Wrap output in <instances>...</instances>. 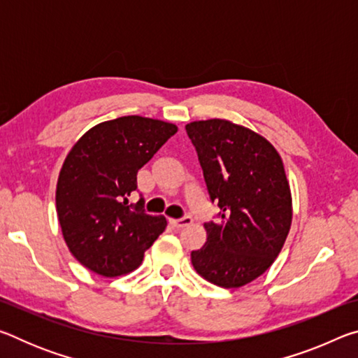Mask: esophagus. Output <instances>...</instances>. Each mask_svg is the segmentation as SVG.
<instances>
[{"mask_svg": "<svg viewBox=\"0 0 358 358\" xmlns=\"http://www.w3.org/2000/svg\"><path fill=\"white\" fill-rule=\"evenodd\" d=\"M171 224H173L175 227H186L189 226V224H192V217L191 216H185V217H180V220H171Z\"/></svg>", "mask_w": 358, "mask_h": 358, "instance_id": "1", "label": "esophagus"}]
</instances>
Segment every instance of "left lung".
Wrapping results in <instances>:
<instances>
[{
	"mask_svg": "<svg viewBox=\"0 0 358 358\" xmlns=\"http://www.w3.org/2000/svg\"><path fill=\"white\" fill-rule=\"evenodd\" d=\"M220 222H205L207 241L191 252L203 280L235 289L264 275L292 224V194L280 153L265 137L229 120L186 124Z\"/></svg>",
	"mask_w": 358,
	"mask_h": 358,
	"instance_id": "obj_1",
	"label": "left lung"
}]
</instances>
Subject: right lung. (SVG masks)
Returning <instances> with one entry per match:
<instances>
[{
  "label": "right lung",
  "mask_w": 358,
  "mask_h": 358,
  "mask_svg": "<svg viewBox=\"0 0 358 358\" xmlns=\"http://www.w3.org/2000/svg\"><path fill=\"white\" fill-rule=\"evenodd\" d=\"M177 131L167 121L120 117L88 129L66 156L55 196L59 227L72 256L96 275L134 271L164 232L166 217L145 213L143 199L132 207L129 197L138 169Z\"/></svg>",
  "instance_id": "add662e5"
}]
</instances>
